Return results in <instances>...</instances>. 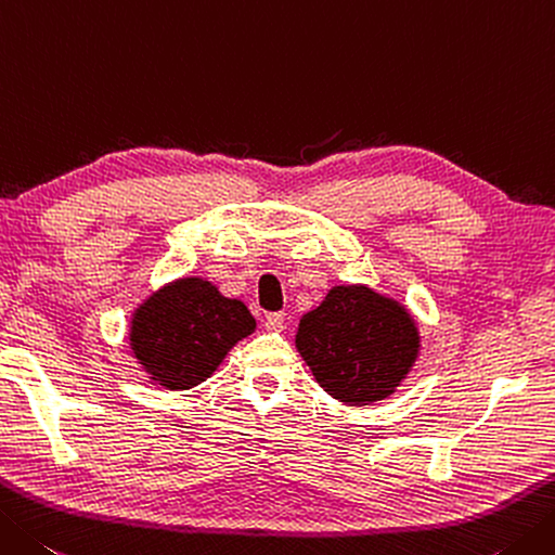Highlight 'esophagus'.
Masks as SVG:
<instances>
[{
  "label": "esophagus",
  "instance_id": "34e87169",
  "mask_svg": "<svg viewBox=\"0 0 555 555\" xmlns=\"http://www.w3.org/2000/svg\"><path fill=\"white\" fill-rule=\"evenodd\" d=\"M284 324H286V314L284 312H269L267 318H264V327L269 332H281V330H284Z\"/></svg>",
  "mask_w": 555,
  "mask_h": 555
}]
</instances>
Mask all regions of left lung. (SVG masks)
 I'll return each mask as SVG.
<instances>
[{
	"label": "left lung",
	"instance_id": "1",
	"mask_svg": "<svg viewBox=\"0 0 555 555\" xmlns=\"http://www.w3.org/2000/svg\"><path fill=\"white\" fill-rule=\"evenodd\" d=\"M296 346L314 379L346 404L395 392L418 356V332L399 302L365 286H336L302 314Z\"/></svg>",
	"mask_w": 555,
	"mask_h": 555
}]
</instances>
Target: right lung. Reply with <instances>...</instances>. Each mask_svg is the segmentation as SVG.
Instances as JSON below:
<instances>
[{
    "instance_id": "add662e5",
    "label": "right lung",
    "mask_w": 555,
    "mask_h": 555,
    "mask_svg": "<svg viewBox=\"0 0 555 555\" xmlns=\"http://www.w3.org/2000/svg\"><path fill=\"white\" fill-rule=\"evenodd\" d=\"M255 330L241 300L223 298L202 279H182L146 300L132 322V351L156 383L190 389Z\"/></svg>"
}]
</instances>
